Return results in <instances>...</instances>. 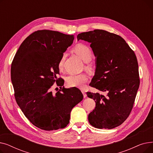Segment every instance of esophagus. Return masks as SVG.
<instances>
[{"label": "esophagus", "instance_id": "34e87169", "mask_svg": "<svg viewBox=\"0 0 153 153\" xmlns=\"http://www.w3.org/2000/svg\"><path fill=\"white\" fill-rule=\"evenodd\" d=\"M81 92H82V93L83 94L84 97V98H85V97H87V95H86V94H85V92L84 91H83V90H82V91H81Z\"/></svg>", "mask_w": 153, "mask_h": 153}]
</instances>
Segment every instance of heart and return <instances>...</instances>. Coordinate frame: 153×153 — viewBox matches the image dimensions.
Returning a JSON list of instances; mask_svg holds the SVG:
<instances>
[{"instance_id":"b5f03b06","label":"heart","mask_w":153,"mask_h":153,"mask_svg":"<svg viewBox=\"0 0 153 153\" xmlns=\"http://www.w3.org/2000/svg\"><path fill=\"white\" fill-rule=\"evenodd\" d=\"M73 51L77 54L84 62H86V68L88 69H92V66L89 62L92 58L93 53L89 46L82 43H79L73 48ZM66 58V54L62 53L58 62V67L60 69H62L64 67ZM87 81L88 76L84 73L79 74H71L66 78L67 84L71 87L83 88Z\"/></svg>"}]
</instances>
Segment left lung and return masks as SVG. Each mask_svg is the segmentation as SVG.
Here are the masks:
<instances>
[{
  "label": "left lung",
  "instance_id": "left-lung-1",
  "mask_svg": "<svg viewBox=\"0 0 153 153\" xmlns=\"http://www.w3.org/2000/svg\"><path fill=\"white\" fill-rule=\"evenodd\" d=\"M77 40L91 43L97 56V67L91 87L101 92H87L95 100L88 120L95 128L112 129L129 117L140 86L138 64L134 52L120 36L103 30L79 33Z\"/></svg>",
  "mask_w": 153,
  "mask_h": 153
}]
</instances>
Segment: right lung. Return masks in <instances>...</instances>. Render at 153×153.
I'll use <instances>...</instances> for the list:
<instances>
[{"instance_id": "obj_1", "label": "right lung", "mask_w": 153, "mask_h": 153, "mask_svg": "<svg viewBox=\"0 0 153 153\" xmlns=\"http://www.w3.org/2000/svg\"><path fill=\"white\" fill-rule=\"evenodd\" d=\"M74 39L73 35L59 31H36L22 42L12 61L11 80L16 102L29 121L42 130L65 128L72 108L83 99L79 89L62 87L63 80L56 76L61 56ZM55 82L60 89L54 93L51 89Z\"/></svg>"}]
</instances>
